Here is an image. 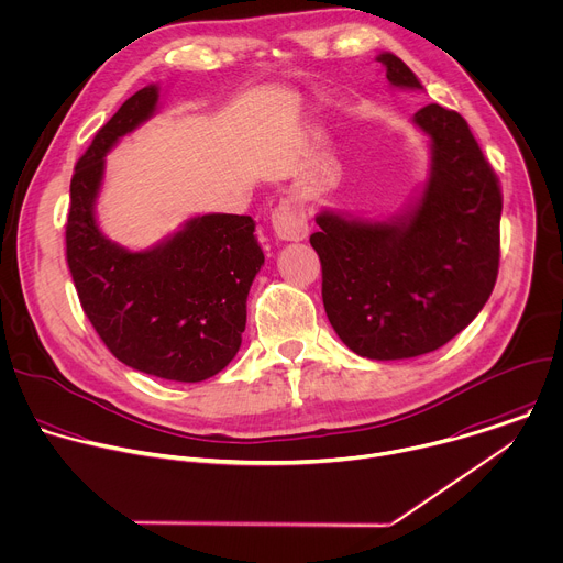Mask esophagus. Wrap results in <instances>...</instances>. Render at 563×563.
Here are the masks:
<instances>
[{
	"label": "esophagus",
	"instance_id": "34e87169",
	"mask_svg": "<svg viewBox=\"0 0 563 563\" xmlns=\"http://www.w3.org/2000/svg\"><path fill=\"white\" fill-rule=\"evenodd\" d=\"M273 231L284 242H299L308 235V220L301 205L295 198H282L271 216Z\"/></svg>",
	"mask_w": 563,
	"mask_h": 563
}]
</instances>
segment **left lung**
<instances>
[{
  "label": "left lung",
  "mask_w": 563,
  "mask_h": 563,
  "mask_svg": "<svg viewBox=\"0 0 563 563\" xmlns=\"http://www.w3.org/2000/svg\"><path fill=\"white\" fill-rule=\"evenodd\" d=\"M376 59L394 88H422L396 55ZM413 123L431 141V174L418 202L385 222L323 211L310 235L334 332L376 361L420 356L451 341L484 308L499 268V180L466 121L429 103Z\"/></svg>",
  "instance_id": "obj_1"
}]
</instances>
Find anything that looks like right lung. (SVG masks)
I'll return each mask as SVG.
<instances>
[{
	"label": "right lung",
	"instance_id": "1",
	"mask_svg": "<svg viewBox=\"0 0 563 563\" xmlns=\"http://www.w3.org/2000/svg\"><path fill=\"white\" fill-rule=\"evenodd\" d=\"M158 103V88L130 97L97 132L70 183L66 257L79 301L125 365L180 383L224 369L242 345L246 297L264 264L251 216L209 213L150 251L110 242L97 224L106 154Z\"/></svg>",
	"mask_w": 563,
	"mask_h": 563
}]
</instances>
